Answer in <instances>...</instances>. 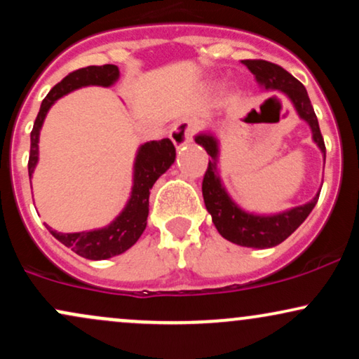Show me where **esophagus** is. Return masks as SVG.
Instances as JSON below:
<instances>
[{
  "mask_svg": "<svg viewBox=\"0 0 359 359\" xmlns=\"http://www.w3.org/2000/svg\"><path fill=\"white\" fill-rule=\"evenodd\" d=\"M192 135H194V125L192 121H189V119H180V121L170 130V140L174 142L175 148H182L184 145H187V143L192 140Z\"/></svg>",
  "mask_w": 359,
  "mask_h": 359,
  "instance_id": "1",
  "label": "esophagus"
}]
</instances>
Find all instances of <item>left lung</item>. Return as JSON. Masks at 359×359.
I'll use <instances>...</instances> for the list:
<instances>
[{
	"instance_id": "obj_1",
	"label": "left lung",
	"mask_w": 359,
	"mask_h": 359,
	"mask_svg": "<svg viewBox=\"0 0 359 359\" xmlns=\"http://www.w3.org/2000/svg\"><path fill=\"white\" fill-rule=\"evenodd\" d=\"M243 64L250 69V72L257 77L258 84L269 90H278L288 97L294 104L295 111L304 121L311 126L312 140L319 150L323 151L325 160V145L320 135L319 121L312 108L311 100L302 82L295 79L292 74L282 69L277 64L266 60H243ZM197 145L205 148L209 158L208 170L203 180V196L204 204L209 214L212 216V222L222 238L234 245L246 246V248H271L282 241H285L295 229L307 219L314 205L319 199V192L309 203L292 208L288 211L262 216V214L246 212L229 197L224 185L221 182L219 168H217V156H219V143L211 133H199L196 138Z\"/></svg>"
}]
</instances>
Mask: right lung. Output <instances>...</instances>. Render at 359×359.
<instances>
[{
  "label": "right lung",
  "instance_id": "add662e5",
  "mask_svg": "<svg viewBox=\"0 0 359 359\" xmlns=\"http://www.w3.org/2000/svg\"><path fill=\"white\" fill-rule=\"evenodd\" d=\"M119 77V69L113 64L89 65L65 76L59 84L52 88L47 97L42 101L39 114H36L34 130L30 135V158H28V175L34 174L36 162H39V137L42 130L43 119L47 116L50 106L59 97L72 90L86 88V86H102L109 88ZM175 162V147L168 138L158 142H147L138 148L137 158L133 167V187L119 216L111 224L101 229L82 233H57L52 228L50 233L62 245L71 248L74 253L88 259H106L116 255L125 253L128 248L138 241L142 233L147 228L148 217V197L150 189L154 187L160 175L165 174Z\"/></svg>",
  "mask_w": 359,
  "mask_h": 359
}]
</instances>
